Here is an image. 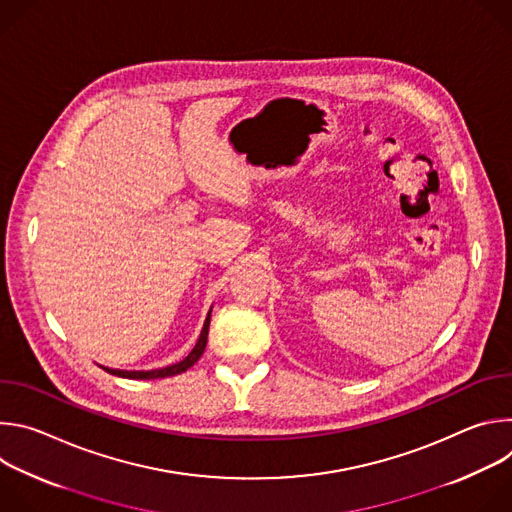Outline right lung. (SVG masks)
<instances>
[{
    "label": "right lung",
    "mask_w": 512,
    "mask_h": 512,
    "mask_svg": "<svg viewBox=\"0 0 512 512\" xmlns=\"http://www.w3.org/2000/svg\"><path fill=\"white\" fill-rule=\"evenodd\" d=\"M212 312V310H210ZM210 312L204 320V326H202V332H200V338L196 342V346L190 350V354L176 362V364H170V367H164V369H156V371H117V369H105L107 373L115 375V377H125V379H164V377H174V375H180L184 371H188L192 364L202 356L204 348H206V338H208V326H210Z\"/></svg>",
    "instance_id": "add662e5"
}]
</instances>
